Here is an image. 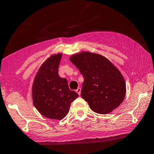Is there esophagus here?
Here are the masks:
<instances>
[{
  "label": "esophagus",
  "instance_id": "34e87169",
  "mask_svg": "<svg viewBox=\"0 0 154 154\" xmlns=\"http://www.w3.org/2000/svg\"><path fill=\"white\" fill-rule=\"evenodd\" d=\"M76 92H77V94H78L79 95H80V93H81V88H77V89L76 90Z\"/></svg>",
  "mask_w": 154,
  "mask_h": 154
}]
</instances>
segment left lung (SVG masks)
I'll use <instances>...</instances> for the list:
<instances>
[{"mask_svg": "<svg viewBox=\"0 0 154 154\" xmlns=\"http://www.w3.org/2000/svg\"><path fill=\"white\" fill-rule=\"evenodd\" d=\"M69 60L84 77L81 96L92 111L107 114L122 103L126 82L121 72L110 60L89 51L72 55Z\"/></svg>", "mask_w": 154, "mask_h": 154, "instance_id": "obj_1", "label": "left lung"}]
</instances>
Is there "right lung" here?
<instances>
[{
  "label": "right lung",
  "mask_w": 154,
  "mask_h": 154,
  "mask_svg": "<svg viewBox=\"0 0 154 154\" xmlns=\"http://www.w3.org/2000/svg\"><path fill=\"white\" fill-rule=\"evenodd\" d=\"M62 54H52L40 65L32 87L35 107L42 115L61 120L67 115L71 103L78 97L70 91L66 79L58 75Z\"/></svg>",
  "instance_id": "1"
}]
</instances>
